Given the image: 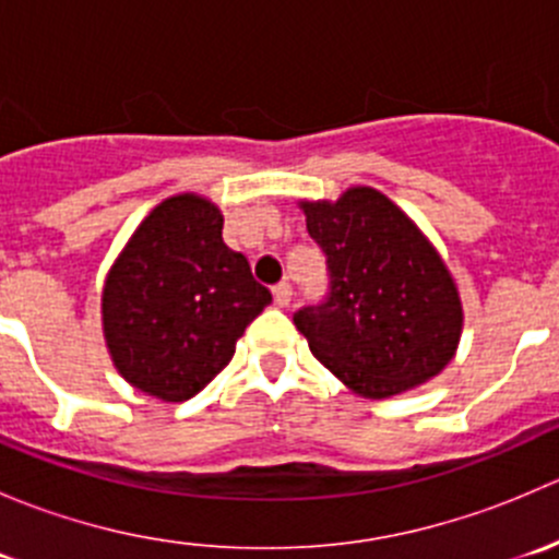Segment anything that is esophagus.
Masks as SVG:
<instances>
[{
  "label": "esophagus",
  "instance_id": "esophagus-1",
  "mask_svg": "<svg viewBox=\"0 0 559 559\" xmlns=\"http://www.w3.org/2000/svg\"><path fill=\"white\" fill-rule=\"evenodd\" d=\"M273 302L278 308H286L292 302V286L286 284V281H281V284L273 289Z\"/></svg>",
  "mask_w": 559,
  "mask_h": 559
}]
</instances>
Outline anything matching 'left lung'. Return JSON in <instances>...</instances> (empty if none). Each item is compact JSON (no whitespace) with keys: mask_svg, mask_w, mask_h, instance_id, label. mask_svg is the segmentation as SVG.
<instances>
[{"mask_svg":"<svg viewBox=\"0 0 559 559\" xmlns=\"http://www.w3.org/2000/svg\"><path fill=\"white\" fill-rule=\"evenodd\" d=\"M297 205L330 270L326 302L295 313L313 357L368 400L436 379L454 359L465 313L430 238L370 186Z\"/></svg>","mask_w":559,"mask_h":559,"instance_id":"obj_1","label":"left lung"}]
</instances>
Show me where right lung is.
Masks as SVG:
<instances>
[{"label":"right lung","instance_id":"obj_1","mask_svg":"<svg viewBox=\"0 0 559 559\" xmlns=\"http://www.w3.org/2000/svg\"><path fill=\"white\" fill-rule=\"evenodd\" d=\"M222 229L207 197H167L107 270L103 335L112 368L162 403H183L211 384L273 300Z\"/></svg>","mask_w":559,"mask_h":559}]
</instances>
